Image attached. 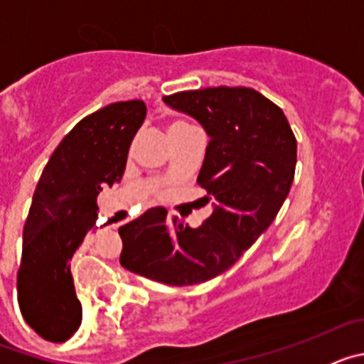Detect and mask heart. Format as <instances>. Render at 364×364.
I'll return each instance as SVG.
<instances>
[{
  "instance_id": "obj_1",
  "label": "heart",
  "mask_w": 364,
  "mask_h": 364,
  "mask_svg": "<svg viewBox=\"0 0 364 364\" xmlns=\"http://www.w3.org/2000/svg\"><path fill=\"white\" fill-rule=\"evenodd\" d=\"M180 125H184V124H175V125H171V129H173V127H180Z\"/></svg>"
}]
</instances>
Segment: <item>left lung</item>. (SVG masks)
Instances as JSON below:
<instances>
[{"label": "left lung", "mask_w": 364, "mask_h": 364, "mask_svg": "<svg viewBox=\"0 0 364 364\" xmlns=\"http://www.w3.org/2000/svg\"><path fill=\"white\" fill-rule=\"evenodd\" d=\"M164 102L210 136L197 182L213 213L189 228L164 208L146 211L118 230L120 264L162 284H200L230 269L275 220L294 182L297 140L282 109L250 87L182 91Z\"/></svg>", "instance_id": "1"}]
</instances>
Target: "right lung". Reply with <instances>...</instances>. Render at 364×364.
Masks as SVG:
<instances>
[{
    "instance_id": "add662e5",
    "label": "right lung",
    "mask_w": 364,
    "mask_h": 364,
    "mask_svg": "<svg viewBox=\"0 0 364 364\" xmlns=\"http://www.w3.org/2000/svg\"><path fill=\"white\" fill-rule=\"evenodd\" d=\"M146 112L142 100L92 112L74 125L41 173L23 228L18 302L45 341L63 343L82 324L70 259L95 228L98 193L122 180Z\"/></svg>"
}]
</instances>
